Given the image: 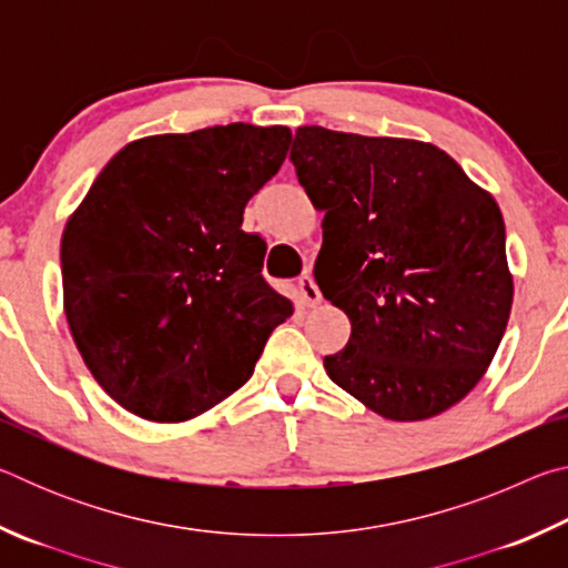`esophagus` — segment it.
<instances>
[{
  "instance_id": "obj_1",
  "label": "esophagus",
  "mask_w": 568,
  "mask_h": 568,
  "mask_svg": "<svg viewBox=\"0 0 568 568\" xmlns=\"http://www.w3.org/2000/svg\"><path fill=\"white\" fill-rule=\"evenodd\" d=\"M301 293H303V297H305V303L311 305V307H315V305H321L323 303V293H321V287L315 285V281L311 275H303L301 277Z\"/></svg>"
}]
</instances>
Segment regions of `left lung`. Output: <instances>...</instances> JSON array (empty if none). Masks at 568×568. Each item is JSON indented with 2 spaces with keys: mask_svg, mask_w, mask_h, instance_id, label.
<instances>
[{
  "mask_svg": "<svg viewBox=\"0 0 568 568\" xmlns=\"http://www.w3.org/2000/svg\"><path fill=\"white\" fill-rule=\"evenodd\" d=\"M297 182L323 215L315 283L351 321L331 381L388 420L464 400L514 303L498 203L430 142L295 130Z\"/></svg>",
  "mask_w": 568,
  "mask_h": 568,
  "instance_id": "left-lung-1",
  "label": "left lung"
}]
</instances>
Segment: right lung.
<instances>
[{"label":"right lung","instance_id":"right-lung-1","mask_svg":"<svg viewBox=\"0 0 568 568\" xmlns=\"http://www.w3.org/2000/svg\"><path fill=\"white\" fill-rule=\"evenodd\" d=\"M293 132L233 122L132 140L62 233V297L94 381L124 410L182 423L253 376L293 303L261 277L247 200L281 170Z\"/></svg>","mask_w":568,"mask_h":568}]
</instances>
